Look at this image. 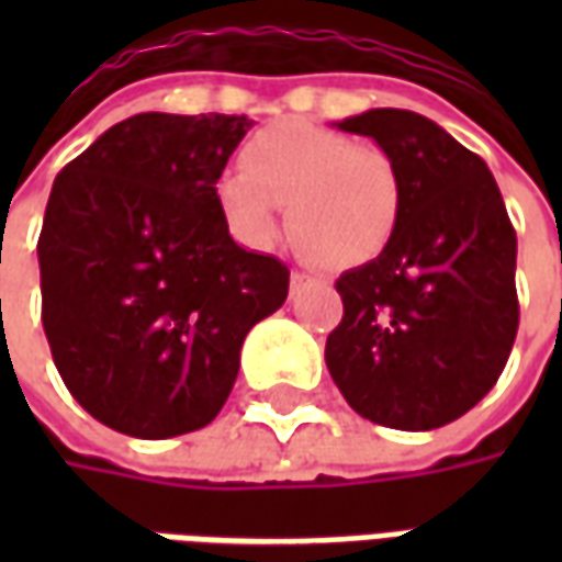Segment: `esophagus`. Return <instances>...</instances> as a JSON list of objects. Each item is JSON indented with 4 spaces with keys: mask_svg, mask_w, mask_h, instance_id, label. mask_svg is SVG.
I'll use <instances>...</instances> for the list:
<instances>
[{
    "mask_svg": "<svg viewBox=\"0 0 562 562\" xmlns=\"http://www.w3.org/2000/svg\"><path fill=\"white\" fill-rule=\"evenodd\" d=\"M310 282V277L306 273H301V270H292V294L301 292V285H306Z\"/></svg>",
    "mask_w": 562,
    "mask_h": 562,
    "instance_id": "34e87169",
    "label": "esophagus"
}]
</instances>
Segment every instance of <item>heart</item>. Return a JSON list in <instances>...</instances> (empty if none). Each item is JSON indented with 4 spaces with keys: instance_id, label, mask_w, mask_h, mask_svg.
Listing matches in <instances>:
<instances>
[{
    "instance_id": "b5f03b06",
    "label": "heart",
    "mask_w": 562,
    "mask_h": 562,
    "mask_svg": "<svg viewBox=\"0 0 562 562\" xmlns=\"http://www.w3.org/2000/svg\"><path fill=\"white\" fill-rule=\"evenodd\" d=\"M216 198L246 246L273 244L289 204L297 249L352 268L397 234L403 183L385 149L306 120H280L246 144L240 168L220 177Z\"/></svg>"
}]
</instances>
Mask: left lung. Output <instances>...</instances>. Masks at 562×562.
Returning a JSON list of instances; mask_svg holds the SVG:
<instances>
[{
  "label": "left lung",
  "mask_w": 562,
  "mask_h": 562,
  "mask_svg": "<svg viewBox=\"0 0 562 562\" xmlns=\"http://www.w3.org/2000/svg\"><path fill=\"white\" fill-rule=\"evenodd\" d=\"M337 128L394 159L403 210L391 244L337 280L330 379L367 422L434 430L470 413L506 367L518 334V237L484 159L434 120L373 108Z\"/></svg>",
  "instance_id": "1"
}]
</instances>
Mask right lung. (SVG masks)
Returning <instances> with one entry per match:
<instances>
[{
    "label": "right lung",
    "mask_w": 562,
    "mask_h": 562,
    "mask_svg": "<svg viewBox=\"0 0 562 562\" xmlns=\"http://www.w3.org/2000/svg\"><path fill=\"white\" fill-rule=\"evenodd\" d=\"M252 126L128 116L68 161L38 237L42 325L71 397L138 439L207 427L240 346L289 294L280 258L237 246L216 180Z\"/></svg>",
    "instance_id": "1"
}]
</instances>
